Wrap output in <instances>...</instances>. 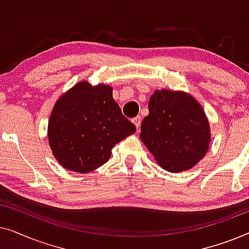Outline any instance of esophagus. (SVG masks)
Masks as SVG:
<instances>
[{
  "mask_svg": "<svg viewBox=\"0 0 249 249\" xmlns=\"http://www.w3.org/2000/svg\"><path fill=\"white\" fill-rule=\"evenodd\" d=\"M132 122H134L136 128L139 129V127H141V124H142V118L139 117V115H137V117H135L134 119H132Z\"/></svg>",
  "mask_w": 249,
  "mask_h": 249,
  "instance_id": "34e87169",
  "label": "esophagus"
}]
</instances>
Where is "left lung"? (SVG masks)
Segmentation results:
<instances>
[{
	"mask_svg": "<svg viewBox=\"0 0 249 249\" xmlns=\"http://www.w3.org/2000/svg\"><path fill=\"white\" fill-rule=\"evenodd\" d=\"M141 139L166 171L193 168L206 154L210 124L202 105L190 95L156 90L148 102V115L141 125Z\"/></svg>",
	"mask_w": 249,
	"mask_h": 249,
	"instance_id": "obj_1",
	"label": "left lung"
}]
</instances>
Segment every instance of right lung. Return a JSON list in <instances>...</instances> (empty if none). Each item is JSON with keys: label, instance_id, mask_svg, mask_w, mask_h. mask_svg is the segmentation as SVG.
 <instances>
[{"label": "right lung", "instance_id": "1", "mask_svg": "<svg viewBox=\"0 0 249 249\" xmlns=\"http://www.w3.org/2000/svg\"><path fill=\"white\" fill-rule=\"evenodd\" d=\"M136 131L113 100L112 88L81 81L62 95L49 121V142L63 168L87 173L108 161L111 149Z\"/></svg>", "mask_w": 249, "mask_h": 249}]
</instances>
